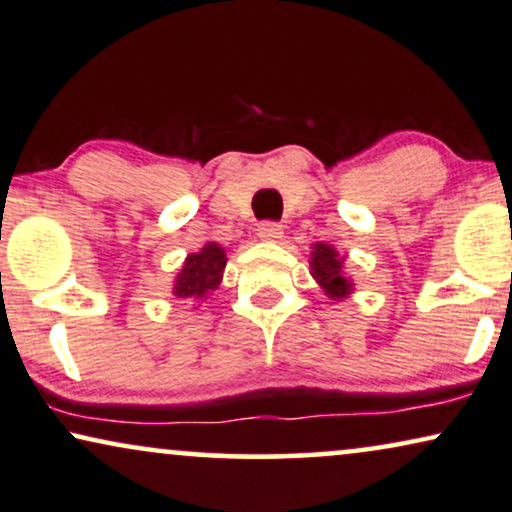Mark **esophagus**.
<instances>
[{
  "label": "esophagus",
  "mask_w": 512,
  "mask_h": 512,
  "mask_svg": "<svg viewBox=\"0 0 512 512\" xmlns=\"http://www.w3.org/2000/svg\"><path fill=\"white\" fill-rule=\"evenodd\" d=\"M257 236L262 241H278L283 236V227L278 222H260L257 224Z\"/></svg>",
  "instance_id": "34e87169"
}]
</instances>
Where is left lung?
<instances>
[{"mask_svg":"<svg viewBox=\"0 0 512 512\" xmlns=\"http://www.w3.org/2000/svg\"><path fill=\"white\" fill-rule=\"evenodd\" d=\"M311 269L313 278L323 285V290L332 299H342L351 292V283L346 281L342 274V257L337 255V250L332 245L318 243L313 245L311 252Z\"/></svg>","mask_w":512,"mask_h":512,"instance_id":"obj_1","label":"left lung"}]
</instances>
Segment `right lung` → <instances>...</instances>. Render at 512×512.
I'll use <instances>...</instances> for the list:
<instances>
[{
    "label": "right lung",
    "mask_w": 512,
    "mask_h": 512,
    "mask_svg": "<svg viewBox=\"0 0 512 512\" xmlns=\"http://www.w3.org/2000/svg\"><path fill=\"white\" fill-rule=\"evenodd\" d=\"M224 267H227L224 250L217 243H208L206 248H201V252H194V255L187 257L173 292L177 297L185 299L206 297L208 292H213L220 285Z\"/></svg>",
    "instance_id": "1"
}]
</instances>
